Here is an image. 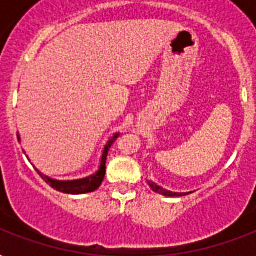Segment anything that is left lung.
<instances>
[{
	"label": "left lung",
	"instance_id": "obj_1",
	"mask_svg": "<svg viewBox=\"0 0 256 256\" xmlns=\"http://www.w3.org/2000/svg\"><path fill=\"white\" fill-rule=\"evenodd\" d=\"M148 186L152 188V191H156V192H158V194L164 195V196H182V195L190 194V192H172V191L164 190V188H162V187L156 184V183L152 182V180H148Z\"/></svg>",
	"mask_w": 256,
	"mask_h": 256
}]
</instances>
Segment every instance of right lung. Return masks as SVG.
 I'll use <instances>...</instances> for the list:
<instances>
[{"label": "right lung", "mask_w": 256, "mask_h": 256, "mask_svg": "<svg viewBox=\"0 0 256 256\" xmlns=\"http://www.w3.org/2000/svg\"><path fill=\"white\" fill-rule=\"evenodd\" d=\"M120 132H114L110 138L108 140L106 144L104 146V150H102V156H100V166H98V170L96 172H92V175H88L85 178L80 179H73V180H57V179H53L48 176V175L42 174L41 171L36 168L38 174L41 175V178L45 180L49 186H52L54 190L61 191V192H65V194H85V192H92V191L96 190L98 187L100 186V183L104 180V172H106V156H108V152L110 146L112 144V142L118 138ZM18 142L21 140L20 138V134H17Z\"/></svg>", "instance_id": "obj_1"}]
</instances>
